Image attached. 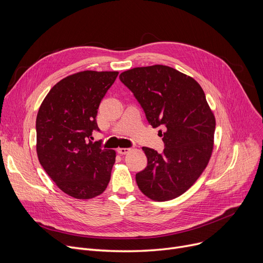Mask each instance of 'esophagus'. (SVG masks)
Here are the masks:
<instances>
[{
    "instance_id": "34e87169",
    "label": "esophagus",
    "mask_w": 263,
    "mask_h": 263,
    "mask_svg": "<svg viewBox=\"0 0 263 263\" xmlns=\"http://www.w3.org/2000/svg\"><path fill=\"white\" fill-rule=\"evenodd\" d=\"M129 148H117V153L119 155H126L127 153H129Z\"/></svg>"
}]
</instances>
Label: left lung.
<instances>
[{"mask_svg":"<svg viewBox=\"0 0 263 263\" xmlns=\"http://www.w3.org/2000/svg\"><path fill=\"white\" fill-rule=\"evenodd\" d=\"M119 79L149 124L162 128L163 153L143 147L148 162L135 176L137 185L157 201L180 196L199 178L213 149L215 118L202 88L193 78L163 65L133 68Z\"/></svg>","mask_w":263,"mask_h":263,"instance_id":"left-lung-1","label":"left lung"}]
</instances>
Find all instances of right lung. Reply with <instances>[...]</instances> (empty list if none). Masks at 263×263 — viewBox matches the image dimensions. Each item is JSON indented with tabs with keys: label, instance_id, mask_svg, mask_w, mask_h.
<instances>
[{
	"label": "right lung",
	"instance_id": "add662e5",
	"mask_svg": "<svg viewBox=\"0 0 263 263\" xmlns=\"http://www.w3.org/2000/svg\"><path fill=\"white\" fill-rule=\"evenodd\" d=\"M117 71H82L55 84L41 103L37 119V155L57 185L78 199H89L106 189L115 163L114 150L92 143L100 129L97 113Z\"/></svg>",
	"mask_w": 263,
	"mask_h": 263
}]
</instances>
